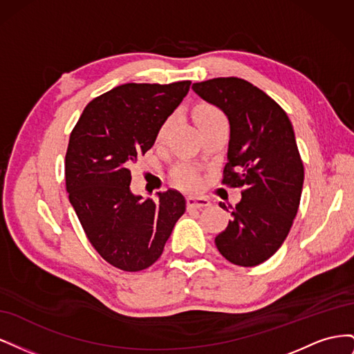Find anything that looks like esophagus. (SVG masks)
Returning <instances> with one entry per match:
<instances>
[{"label":"esophagus","instance_id":"obj_1","mask_svg":"<svg viewBox=\"0 0 354 354\" xmlns=\"http://www.w3.org/2000/svg\"><path fill=\"white\" fill-rule=\"evenodd\" d=\"M186 202H187V208H190V209H199V208H205L209 205V201L205 198L189 196Z\"/></svg>","mask_w":354,"mask_h":354}]
</instances>
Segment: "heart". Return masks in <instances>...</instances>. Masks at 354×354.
I'll return each mask as SVG.
<instances>
[{
    "label": "heart",
    "instance_id": "heart-1",
    "mask_svg": "<svg viewBox=\"0 0 354 354\" xmlns=\"http://www.w3.org/2000/svg\"><path fill=\"white\" fill-rule=\"evenodd\" d=\"M194 118H195V122H196L199 130H202V128H205L208 125L217 124V122H226V118H224L223 112L218 108H216V106L208 104V103H202V104L196 106V109L194 112ZM173 120H174V116H169L162 122V125L159 127V130L156 133V143H160L164 140L169 125L173 124ZM171 177H173V181L178 187L186 189V190H194L201 185V176L198 173V169L190 167V165L176 167Z\"/></svg>",
    "mask_w": 354,
    "mask_h": 354
}]
</instances>
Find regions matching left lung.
Returning a JSON list of instances; mask_svg holds the SVG:
<instances>
[{"label":"left lung","mask_w":354,"mask_h":354,"mask_svg":"<svg viewBox=\"0 0 354 354\" xmlns=\"http://www.w3.org/2000/svg\"><path fill=\"white\" fill-rule=\"evenodd\" d=\"M192 88L227 115L230 140L221 183L242 187L216 245L233 264H261L281 248L301 199L304 165L292 124L270 95L245 80L214 78Z\"/></svg>","instance_id":"obj_1"}]
</instances>
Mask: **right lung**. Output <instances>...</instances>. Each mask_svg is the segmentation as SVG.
Returning a JSON list of instances; mask_svg holds the SVG:
<instances>
[{
    "mask_svg": "<svg viewBox=\"0 0 354 354\" xmlns=\"http://www.w3.org/2000/svg\"><path fill=\"white\" fill-rule=\"evenodd\" d=\"M190 84L120 85L91 100L71 133L69 201L94 250L116 269L151 267L186 211V199L174 189L159 192L158 201L134 196L130 168L153 146Z\"/></svg>",
    "mask_w": 354,
    "mask_h": 354,
    "instance_id": "right-lung-1",
    "label": "right lung"
}]
</instances>
